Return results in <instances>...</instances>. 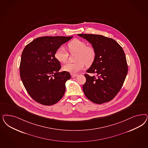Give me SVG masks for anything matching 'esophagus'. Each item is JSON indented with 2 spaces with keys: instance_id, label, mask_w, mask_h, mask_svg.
<instances>
[{
  "instance_id": "34e87169",
  "label": "esophagus",
  "mask_w": 148,
  "mask_h": 148,
  "mask_svg": "<svg viewBox=\"0 0 148 148\" xmlns=\"http://www.w3.org/2000/svg\"><path fill=\"white\" fill-rule=\"evenodd\" d=\"M71 75L72 78H74V77H76L77 76V74H73V73H71Z\"/></svg>"
}]
</instances>
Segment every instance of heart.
I'll list each match as a JSON object with an SVG mask.
<instances>
[{
	"instance_id": "1",
	"label": "heart",
	"mask_w": 148,
	"mask_h": 148,
	"mask_svg": "<svg viewBox=\"0 0 148 148\" xmlns=\"http://www.w3.org/2000/svg\"><path fill=\"white\" fill-rule=\"evenodd\" d=\"M67 48L71 53H77V62H68L64 65L62 69L65 71L76 73L83 69L86 64L87 66H90L95 60V49L91 46H87L84 41L74 39L68 43ZM54 56L59 62L64 63L67 60L69 54L65 48L60 46L56 50Z\"/></svg>"
}]
</instances>
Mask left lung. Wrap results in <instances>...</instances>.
I'll use <instances>...</instances> for the list:
<instances>
[{"mask_svg":"<svg viewBox=\"0 0 148 148\" xmlns=\"http://www.w3.org/2000/svg\"><path fill=\"white\" fill-rule=\"evenodd\" d=\"M92 45L96 52L95 60L85 74L83 90L91 102L102 104L112 100L120 90L128 72L123 48L113 38L101 35L79 34Z\"/></svg>","mask_w":148,"mask_h":148,"instance_id":"left-lung-1","label":"left lung"}]
</instances>
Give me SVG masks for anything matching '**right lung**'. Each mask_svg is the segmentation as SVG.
Here are the masks:
<instances>
[{
  "mask_svg": "<svg viewBox=\"0 0 148 148\" xmlns=\"http://www.w3.org/2000/svg\"><path fill=\"white\" fill-rule=\"evenodd\" d=\"M72 36H43L35 38L23 49L20 62L21 80L29 95L40 104L56 103L64 95L69 72H59L60 63L54 54Z\"/></svg>",
  "mask_w": 148,
  "mask_h": 148,
  "instance_id": "right-lung-1",
  "label": "right lung"
}]
</instances>
